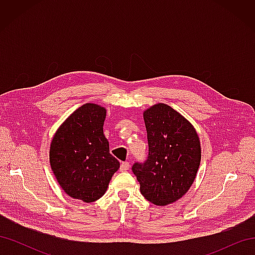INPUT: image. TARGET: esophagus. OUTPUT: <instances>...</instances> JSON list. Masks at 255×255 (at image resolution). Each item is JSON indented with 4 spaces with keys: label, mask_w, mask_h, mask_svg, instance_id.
I'll return each mask as SVG.
<instances>
[{
    "label": "esophagus",
    "mask_w": 255,
    "mask_h": 255,
    "mask_svg": "<svg viewBox=\"0 0 255 255\" xmlns=\"http://www.w3.org/2000/svg\"><path fill=\"white\" fill-rule=\"evenodd\" d=\"M129 169V164L128 163V161H125V163H122L120 165V171H128Z\"/></svg>",
    "instance_id": "obj_1"
}]
</instances>
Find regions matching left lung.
<instances>
[{
	"instance_id": "8db88e82",
	"label": "left lung",
	"mask_w": 255,
	"mask_h": 255,
	"mask_svg": "<svg viewBox=\"0 0 255 255\" xmlns=\"http://www.w3.org/2000/svg\"><path fill=\"white\" fill-rule=\"evenodd\" d=\"M149 155L132 170L141 195L165 206L181 199L194 183L201 161V145L194 126L171 106L157 103L143 112Z\"/></svg>"
}]
</instances>
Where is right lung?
I'll use <instances>...</instances> for the list:
<instances>
[{
  "label": "right lung",
  "instance_id": "obj_1",
  "mask_svg": "<svg viewBox=\"0 0 255 255\" xmlns=\"http://www.w3.org/2000/svg\"><path fill=\"white\" fill-rule=\"evenodd\" d=\"M105 118V107L84 104L61 123L51 141L50 164L60 187L86 203L105 194L120 167L103 133Z\"/></svg>",
  "mask_w": 255,
  "mask_h": 255
}]
</instances>
